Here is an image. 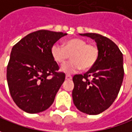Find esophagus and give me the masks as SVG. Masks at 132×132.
I'll return each instance as SVG.
<instances>
[{
  "mask_svg": "<svg viewBox=\"0 0 132 132\" xmlns=\"http://www.w3.org/2000/svg\"><path fill=\"white\" fill-rule=\"evenodd\" d=\"M65 79H66L67 80H71L72 79V76L71 75H66V76H65Z\"/></svg>",
  "mask_w": 132,
  "mask_h": 132,
  "instance_id": "1",
  "label": "esophagus"
}]
</instances>
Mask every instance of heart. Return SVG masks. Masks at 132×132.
I'll use <instances>...</instances> for the list:
<instances>
[{"instance_id": "heart-1", "label": "heart", "mask_w": 132, "mask_h": 132, "mask_svg": "<svg viewBox=\"0 0 132 132\" xmlns=\"http://www.w3.org/2000/svg\"><path fill=\"white\" fill-rule=\"evenodd\" d=\"M51 54L59 64L64 63L70 55L72 60L62 64L60 70L71 75L81 69L87 70L93 67L98 60L99 50L94 44H88L82 39L73 38L65 41L63 46L54 44L51 49Z\"/></svg>"}]
</instances>
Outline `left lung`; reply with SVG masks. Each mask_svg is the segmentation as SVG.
<instances>
[{"instance_id":"obj_1","label":"left lung","mask_w":132,"mask_h":132,"mask_svg":"<svg viewBox=\"0 0 132 132\" xmlns=\"http://www.w3.org/2000/svg\"><path fill=\"white\" fill-rule=\"evenodd\" d=\"M80 35L95 40L99 54L97 62L88 71L73 76V103L82 113L97 115L109 109L119 94L124 75L123 54L107 37L95 33Z\"/></svg>"}]
</instances>
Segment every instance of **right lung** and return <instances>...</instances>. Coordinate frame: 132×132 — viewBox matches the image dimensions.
I'll list each match as a JSON object with an SVG mask.
<instances>
[{
	"label": "right lung",
	"mask_w": 132,
	"mask_h": 132,
	"mask_svg": "<svg viewBox=\"0 0 132 132\" xmlns=\"http://www.w3.org/2000/svg\"><path fill=\"white\" fill-rule=\"evenodd\" d=\"M65 35L39 30L13 47L7 66V82L13 101L25 112L39 113L54 102L65 74L58 72L60 68L52 57L51 49Z\"/></svg>",
	"instance_id": "add662e5"
}]
</instances>
